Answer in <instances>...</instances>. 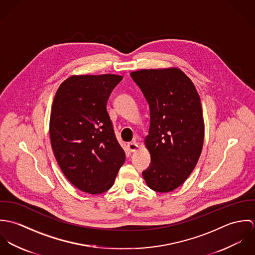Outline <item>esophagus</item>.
Listing matches in <instances>:
<instances>
[{
    "mask_svg": "<svg viewBox=\"0 0 255 255\" xmlns=\"http://www.w3.org/2000/svg\"><path fill=\"white\" fill-rule=\"evenodd\" d=\"M128 150H129L130 152H135V151L138 149V145H137L136 142H129V143L128 144Z\"/></svg>",
    "mask_w": 255,
    "mask_h": 255,
    "instance_id": "34e87169",
    "label": "esophagus"
}]
</instances>
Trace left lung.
Instances as JSON below:
<instances>
[{"mask_svg":"<svg viewBox=\"0 0 255 255\" xmlns=\"http://www.w3.org/2000/svg\"><path fill=\"white\" fill-rule=\"evenodd\" d=\"M150 109L145 137L151 163L144 172L147 185L169 192L186 181L200 157L204 121L199 95L192 81L177 68L130 73Z\"/></svg>","mask_w":255,"mask_h":255,"instance_id":"left-lung-1","label":"left lung"}]
</instances>
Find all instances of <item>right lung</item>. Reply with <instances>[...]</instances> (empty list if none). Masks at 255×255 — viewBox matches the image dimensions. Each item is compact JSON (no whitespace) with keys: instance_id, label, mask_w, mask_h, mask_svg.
<instances>
[{"instance_id":"right-lung-1","label":"right lung","mask_w":255,"mask_h":255,"mask_svg":"<svg viewBox=\"0 0 255 255\" xmlns=\"http://www.w3.org/2000/svg\"><path fill=\"white\" fill-rule=\"evenodd\" d=\"M123 76L73 75L58 88L50 118V139L56 160L81 191L110 189L126 160L107 112L110 94Z\"/></svg>"}]
</instances>
